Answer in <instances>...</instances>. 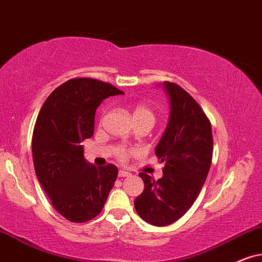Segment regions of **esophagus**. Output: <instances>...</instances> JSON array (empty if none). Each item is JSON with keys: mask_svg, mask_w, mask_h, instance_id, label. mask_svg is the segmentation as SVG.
I'll return each mask as SVG.
<instances>
[{"mask_svg": "<svg viewBox=\"0 0 262 262\" xmlns=\"http://www.w3.org/2000/svg\"><path fill=\"white\" fill-rule=\"evenodd\" d=\"M129 175H130V173H128V171H125V170L118 171V177L120 178H127V177H129Z\"/></svg>", "mask_w": 262, "mask_h": 262, "instance_id": "1", "label": "esophagus"}]
</instances>
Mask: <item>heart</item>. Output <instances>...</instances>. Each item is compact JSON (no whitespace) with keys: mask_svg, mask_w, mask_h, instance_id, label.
Wrapping results in <instances>:
<instances>
[{"mask_svg":"<svg viewBox=\"0 0 262 262\" xmlns=\"http://www.w3.org/2000/svg\"><path fill=\"white\" fill-rule=\"evenodd\" d=\"M132 116H133L134 123H148L154 125L156 121V116L154 114V111L145 104L135 105L133 111H132ZM129 154H132V151L125 150V148H118L117 150V156L121 160H124Z\"/></svg>","mask_w":262,"mask_h":262,"instance_id":"heart-1","label":"heart"}]
</instances>
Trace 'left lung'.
Returning <instances> with one entry per match:
<instances>
[{"mask_svg":"<svg viewBox=\"0 0 262 262\" xmlns=\"http://www.w3.org/2000/svg\"><path fill=\"white\" fill-rule=\"evenodd\" d=\"M170 102L167 128L156 146L164 163L163 177L152 180L140 173L144 191L134 207L142 220L154 226H167L192 207L203 187L213 157V134L204 111L180 85L163 83Z\"/></svg>","mask_w":262,"mask_h":262,"instance_id":"left-lung-1","label":"left lung"}]
</instances>
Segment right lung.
I'll use <instances>...</instances> for the list:
<instances>
[{
	"label": "right lung",
	"mask_w": 262,
	"mask_h": 262,
	"mask_svg": "<svg viewBox=\"0 0 262 262\" xmlns=\"http://www.w3.org/2000/svg\"><path fill=\"white\" fill-rule=\"evenodd\" d=\"M123 94L94 78H72L45 101L32 135L35 171L52 205L72 223L94 219L104 208L118 169L85 161L82 141L94 133L95 111L104 99Z\"/></svg>",
	"instance_id": "add662e5"
}]
</instances>
